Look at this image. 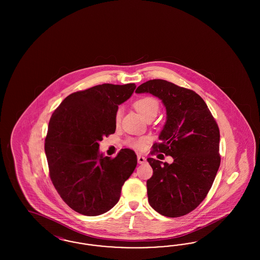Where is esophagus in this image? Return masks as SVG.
Here are the masks:
<instances>
[{"instance_id":"1","label":"esophagus","mask_w":260,"mask_h":260,"mask_svg":"<svg viewBox=\"0 0 260 260\" xmlns=\"http://www.w3.org/2000/svg\"><path fill=\"white\" fill-rule=\"evenodd\" d=\"M137 161H138V164L142 165V164H144V162L146 161V158H145L143 155L138 154V155H137Z\"/></svg>"}]
</instances>
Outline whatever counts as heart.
<instances>
[{
  "instance_id": "1",
  "label": "heart",
  "mask_w": 260,
  "mask_h": 260,
  "mask_svg": "<svg viewBox=\"0 0 260 260\" xmlns=\"http://www.w3.org/2000/svg\"><path fill=\"white\" fill-rule=\"evenodd\" d=\"M135 108H136V111L141 115L142 118L147 120L150 117L157 116V114L159 112V103H158L157 99L147 96V98L138 99L137 101H136ZM121 116H122V111H121V109H119L116 113V117H115L117 124L120 123ZM146 141H147V139L143 138V137L129 138L127 140V145L133 148L137 149V150H142L145 147Z\"/></svg>"
}]
</instances>
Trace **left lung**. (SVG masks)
I'll return each mask as SVG.
<instances>
[{
    "mask_svg": "<svg viewBox=\"0 0 260 260\" xmlns=\"http://www.w3.org/2000/svg\"><path fill=\"white\" fill-rule=\"evenodd\" d=\"M136 93H151L166 107V123L154 150L170 155L173 164L148 158L150 206L161 215L178 217L206 198L219 169V128L206 102L195 91L165 80H150Z\"/></svg>",
    "mask_w": 260,
    "mask_h": 260,
    "instance_id": "1",
    "label": "left lung"
}]
</instances>
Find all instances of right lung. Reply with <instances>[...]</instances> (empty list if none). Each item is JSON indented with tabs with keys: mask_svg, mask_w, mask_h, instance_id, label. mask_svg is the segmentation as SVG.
Wrapping results in <instances>:
<instances>
[{
	"mask_svg": "<svg viewBox=\"0 0 260 260\" xmlns=\"http://www.w3.org/2000/svg\"><path fill=\"white\" fill-rule=\"evenodd\" d=\"M136 84H103L68 95L52 113L45 142L50 176L62 200L75 211L95 216L119 202L122 186L136 169L135 151L111 159L99 141L116 131L119 105Z\"/></svg>",
	"mask_w": 260,
	"mask_h": 260,
	"instance_id": "1",
	"label": "right lung"
}]
</instances>
